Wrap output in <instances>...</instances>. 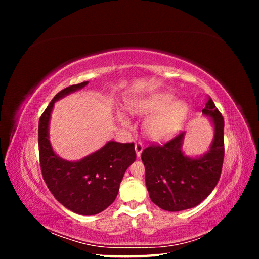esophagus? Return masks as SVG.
Here are the masks:
<instances>
[{"mask_svg":"<svg viewBox=\"0 0 259 259\" xmlns=\"http://www.w3.org/2000/svg\"><path fill=\"white\" fill-rule=\"evenodd\" d=\"M143 150H144V145L142 143H137L135 145V151H136V154H137L138 158H139L140 155H142Z\"/></svg>","mask_w":259,"mask_h":259,"instance_id":"1","label":"esophagus"}]
</instances>
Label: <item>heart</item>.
Returning <instances> with one entry per match:
<instances>
[{"label": "heart", "instance_id": "heart-1", "mask_svg": "<svg viewBox=\"0 0 259 259\" xmlns=\"http://www.w3.org/2000/svg\"><path fill=\"white\" fill-rule=\"evenodd\" d=\"M133 111L150 115L145 122L146 134L154 140H166L183 128L189 108L183 101H175L171 94L149 96L133 105Z\"/></svg>", "mask_w": 259, "mask_h": 259}]
</instances>
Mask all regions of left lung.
I'll return each instance as SVG.
<instances>
[{
    "label": "left lung",
    "mask_w": 259,
    "mask_h": 259,
    "mask_svg": "<svg viewBox=\"0 0 259 259\" xmlns=\"http://www.w3.org/2000/svg\"><path fill=\"white\" fill-rule=\"evenodd\" d=\"M202 112L211 117L215 126L213 144L204 155L190 159L183 153L184 133L163 145L152 144L142 153L149 195L164 210L179 211L199 205L221 178L225 155L224 117L210 97Z\"/></svg>",
    "instance_id": "8db88e82"
}]
</instances>
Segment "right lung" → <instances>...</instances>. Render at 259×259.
Instances as JSON below:
<instances>
[{
	"label": "right lung",
	"instance_id": "right-lung-1",
	"mask_svg": "<svg viewBox=\"0 0 259 259\" xmlns=\"http://www.w3.org/2000/svg\"><path fill=\"white\" fill-rule=\"evenodd\" d=\"M88 83L68 86L56 94L38 121V153L44 182L55 199L80 215H95L111 205L125 170L136 160L134 143L109 142L76 162L62 160L53 151L49 123L55 101L83 89Z\"/></svg>",
	"mask_w": 259,
	"mask_h": 259
}]
</instances>
